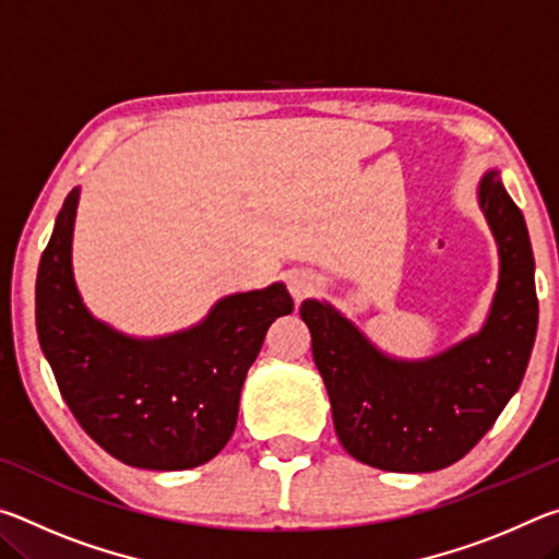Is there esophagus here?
<instances>
[{
  "instance_id": "esophagus-1",
  "label": "esophagus",
  "mask_w": 559,
  "mask_h": 559,
  "mask_svg": "<svg viewBox=\"0 0 559 559\" xmlns=\"http://www.w3.org/2000/svg\"><path fill=\"white\" fill-rule=\"evenodd\" d=\"M288 288H290V296L296 298V302H300V300L313 296V293L318 290V278L308 271H296V273H290Z\"/></svg>"
}]
</instances>
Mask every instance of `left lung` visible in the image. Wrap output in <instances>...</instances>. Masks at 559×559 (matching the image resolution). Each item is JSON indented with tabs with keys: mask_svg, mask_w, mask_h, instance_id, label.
Masks as SVG:
<instances>
[{
	"mask_svg": "<svg viewBox=\"0 0 559 559\" xmlns=\"http://www.w3.org/2000/svg\"><path fill=\"white\" fill-rule=\"evenodd\" d=\"M478 204L496 236L500 276L484 328L459 345L414 362L396 359L330 302L302 300L337 439L367 466L396 473L451 466L484 439L523 382L537 333L533 246L498 169L480 177Z\"/></svg>",
	"mask_w": 559,
	"mask_h": 559,
	"instance_id": "8db88e82",
	"label": "left lung"
}]
</instances>
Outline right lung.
I'll return each mask as SVG.
<instances>
[{"instance_id": "1", "label": "right lung", "mask_w": 559, "mask_h": 559, "mask_svg": "<svg viewBox=\"0 0 559 559\" xmlns=\"http://www.w3.org/2000/svg\"><path fill=\"white\" fill-rule=\"evenodd\" d=\"M79 187L56 216L36 276V330L56 384L88 437L150 471L202 466L231 439L246 372L266 330L288 316L283 283L222 298L200 325L138 340L88 313L73 281Z\"/></svg>"}]
</instances>
